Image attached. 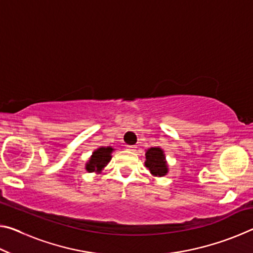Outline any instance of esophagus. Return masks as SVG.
I'll return each instance as SVG.
<instances>
[{
  "label": "esophagus",
  "instance_id": "34e87169",
  "mask_svg": "<svg viewBox=\"0 0 253 253\" xmlns=\"http://www.w3.org/2000/svg\"><path fill=\"white\" fill-rule=\"evenodd\" d=\"M126 148L129 149V151H135L136 146H135V145H126Z\"/></svg>",
  "mask_w": 253,
  "mask_h": 253
}]
</instances>
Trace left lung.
Segmentation results:
<instances>
[{
	"label": "left lung",
	"instance_id": "obj_1",
	"mask_svg": "<svg viewBox=\"0 0 253 253\" xmlns=\"http://www.w3.org/2000/svg\"><path fill=\"white\" fill-rule=\"evenodd\" d=\"M145 166L154 176H164L169 173L165 154L160 147H151L145 153Z\"/></svg>",
	"mask_w": 253,
	"mask_h": 253
}]
</instances>
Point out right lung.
<instances>
[{"label":"right lung","mask_w":253,"mask_h":253,"mask_svg":"<svg viewBox=\"0 0 253 253\" xmlns=\"http://www.w3.org/2000/svg\"><path fill=\"white\" fill-rule=\"evenodd\" d=\"M113 147H99L92 153L91 157L89 158L87 164H85V169L89 173L96 172L100 173L104 169L105 166L108 164L111 160V153H113Z\"/></svg>","instance_id":"add662e5"}]
</instances>
